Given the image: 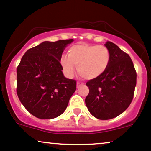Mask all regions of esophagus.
I'll return each instance as SVG.
<instances>
[{"instance_id": "34e87169", "label": "esophagus", "mask_w": 151, "mask_h": 151, "mask_svg": "<svg viewBox=\"0 0 151 151\" xmlns=\"http://www.w3.org/2000/svg\"><path fill=\"white\" fill-rule=\"evenodd\" d=\"M83 85V84L81 82H77V88H79L80 86H81Z\"/></svg>"}]
</instances>
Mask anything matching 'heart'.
Listing matches in <instances>:
<instances>
[{
	"instance_id": "1",
	"label": "heart",
	"mask_w": 151,
	"mask_h": 151,
	"mask_svg": "<svg viewBox=\"0 0 151 151\" xmlns=\"http://www.w3.org/2000/svg\"><path fill=\"white\" fill-rule=\"evenodd\" d=\"M111 60V53L104 45L76 44L68 50L67 58L60 60L65 73L73 74L74 66H77L78 74L83 78L94 79L101 76L107 69Z\"/></svg>"
}]
</instances>
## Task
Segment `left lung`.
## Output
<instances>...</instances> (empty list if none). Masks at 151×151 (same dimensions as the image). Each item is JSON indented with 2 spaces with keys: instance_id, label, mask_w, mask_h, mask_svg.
<instances>
[{
  "instance_id": "1",
  "label": "left lung",
  "mask_w": 151,
  "mask_h": 151,
  "mask_svg": "<svg viewBox=\"0 0 151 151\" xmlns=\"http://www.w3.org/2000/svg\"><path fill=\"white\" fill-rule=\"evenodd\" d=\"M105 46L111 53L107 69L89 80L85 102L89 112L101 120L113 119L127 109L132 101L137 73L130 57L111 42Z\"/></svg>"
}]
</instances>
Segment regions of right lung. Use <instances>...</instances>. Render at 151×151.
<instances>
[{"instance_id": "obj_1", "label": "right lung", "mask_w": 151, "mask_h": 151, "mask_svg": "<svg viewBox=\"0 0 151 151\" xmlns=\"http://www.w3.org/2000/svg\"><path fill=\"white\" fill-rule=\"evenodd\" d=\"M73 40L45 41L30 48L17 69V93L26 109L39 119L60 116L76 90V81L63 76L62 54Z\"/></svg>"}]
</instances>
